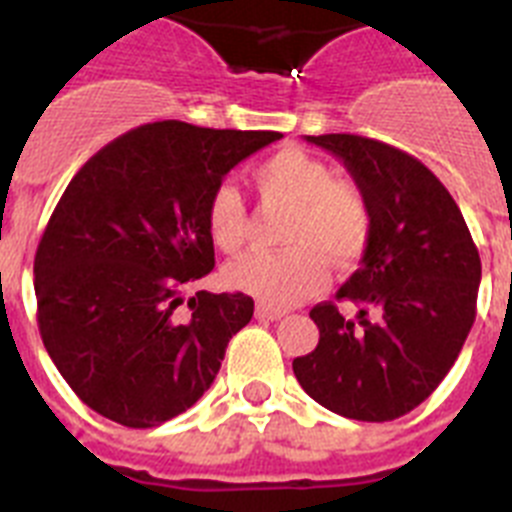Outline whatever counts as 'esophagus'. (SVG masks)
<instances>
[{"instance_id": "34e87169", "label": "esophagus", "mask_w": 512, "mask_h": 512, "mask_svg": "<svg viewBox=\"0 0 512 512\" xmlns=\"http://www.w3.org/2000/svg\"><path fill=\"white\" fill-rule=\"evenodd\" d=\"M255 317L262 319V322H278V319L286 317V311H283V309H273V306H268V304H257Z\"/></svg>"}]
</instances>
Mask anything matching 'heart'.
Listing matches in <instances>:
<instances>
[{
	"label": "heart",
	"instance_id": "obj_1",
	"mask_svg": "<svg viewBox=\"0 0 512 512\" xmlns=\"http://www.w3.org/2000/svg\"><path fill=\"white\" fill-rule=\"evenodd\" d=\"M265 206L288 208L283 252H252L224 270L226 286L262 304H299L330 281L327 257L337 268L361 260L371 242V206L361 185L335 177L324 159L299 146L275 151L252 172ZM206 231L213 247L234 255L250 234V213L234 185H219L206 203Z\"/></svg>",
	"mask_w": 512,
	"mask_h": 512
}]
</instances>
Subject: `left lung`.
I'll return each mask as SVG.
<instances>
[{"instance_id": "1", "label": "left lung", "mask_w": 512, "mask_h": 512, "mask_svg": "<svg viewBox=\"0 0 512 512\" xmlns=\"http://www.w3.org/2000/svg\"><path fill=\"white\" fill-rule=\"evenodd\" d=\"M366 193L371 242L335 299L309 311L317 348L293 361L301 389L350 420L386 422L438 389L477 317L482 262L443 182L407 151L355 133L306 136ZM359 306L355 320L337 303Z\"/></svg>"}]
</instances>
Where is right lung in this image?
<instances>
[{"mask_svg":"<svg viewBox=\"0 0 512 512\" xmlns=\"http://www.w3.org/2000/svg\"><path fill=\"white\" fill-rule=\"evenodd\" d=\"M278 139V131L146 123L71 177L33 273L43 345L87 407L126 428H154L213 384L255 301L198 291L188 317L177 306L216 262L206 231L211 193Z\"/></svg>","mask_w":512,"mask_h":512,"instance_id":"right-lung-1","label":"right lung"}]
</instances>
